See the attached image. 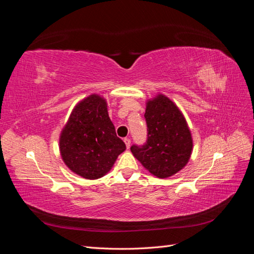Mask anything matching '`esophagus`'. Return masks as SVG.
I'll return each mask as SVG.
<instances>
[{"label": "esophagus", "instance_id": "1", "mask_svg": "<svg viewBox=\"0 0 254 254\" xmlns=\"http://www.w3.org/2000/svg\"><path fill=\"white\" fill-rule=\"evenodd\" d=\"M124 142H125V144H126V147L129 148V147H130V143H131V141H130V139H127V137H126V139L124 140Z\"/></svg>", "mask_w": 254, "mask_h": 254}]
</instances>
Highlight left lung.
I'll list each match as a JSON object with an SVG mask.
<instances>
[{
	"mask_svg": "<svg viewBox=\"0 0 254 254\" xmlns=\"http://www.w3.org/2000/svg\"><path fill=\"white\" fill-rule=\"evenodd\" d=\"M147 143L131 146L133 157L152 176L165 179L183 170L193 151V137L182 111L162 93L146 101Z\"/></svg>",
	"mask_w": 254,
	"mask_h": 254,
	"instance_id": "8db88e82",
	"label": "left lung"
}]
</instances>
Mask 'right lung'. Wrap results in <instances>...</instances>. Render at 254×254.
Returning <instances> with one entry per match:
<instances>
[{
	"label": "right lung",
	"mask_w": 254,
	"mask_h": 254,
	"mask_svg": "<svg viewBox=\"0 0 254 254\" xmlns=\"http://www.w3.org/2000/svg\"><path fill=\"white\" fill-rule=\"evenodd\" d=\"M107 99L93 93L75 105L59 136L61 159L84 179L108 174L126 145L115 132Z\"/></svg>",
	"instance_id": "add662e5"
}]
</instances>
